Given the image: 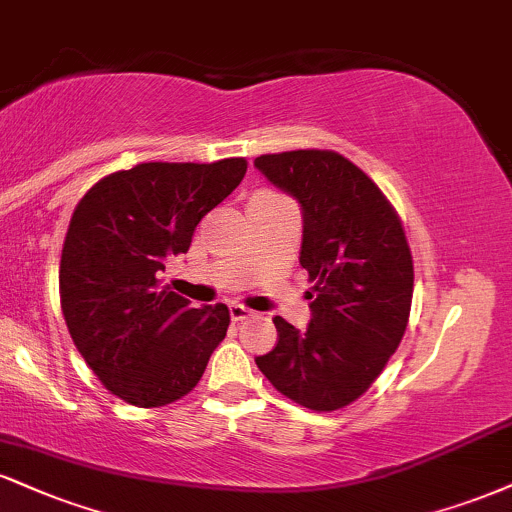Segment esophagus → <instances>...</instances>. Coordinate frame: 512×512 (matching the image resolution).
<instances>
[{"label":"esophagus","instance_id":"34e87169","mask_svg":"<svg viewBox=\"0 0 512 512\" xmlns=\"http://www.w3.org/2000/svg\"><path fill=\"white\" fill-rule=\"evenodd\" d=\"M229 312H231L233 322H243V319H250L252 315H255V312H252L250 307H245V305H240V303H231L229 305Z\"/></svg>","mask_w":512,"mask_h":512}]
</instances>
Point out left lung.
<instances>
[{
  "label": "left lung",
  "mask_w": 512,
  "mask_h": 512,
  "mask_svg": "<svg viewBox=\"0 0 512 512\" xmlns=\"http://www.w3.org/2000/svg\"><path fill=\"white\" fill-rule=\"evenodd\" d=\"M255 166L300 202V264L315 281L307 329L274 317L279 341L255 362L295 403L346 408L379 377L408 326L415 272L403 224L377 183L338 152L262 155Z\"/></svg>",
  "instance_id": "obj_1"
}]
</instances>
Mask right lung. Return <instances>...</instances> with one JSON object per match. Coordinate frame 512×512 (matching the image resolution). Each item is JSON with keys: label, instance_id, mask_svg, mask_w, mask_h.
<instances>
[{"label": "right lung", "instance_id": "add662e5", "mask_svg": "<svg viewBox=\"0 0 512 512\" xmlns=\"http://www.w3.org/2000/svg\"><path fill=\"white\" fill-rule=\"evenodd\" d=\"M243 157L145 162L104 176L66 231L59 293L69 334L114 396L162 408L197 386L229 329V307H190L159 272L190 248L195 226L243 181Z\"/></svg>", "mask_w": 512, "mask_h": 512}]
</instances>
